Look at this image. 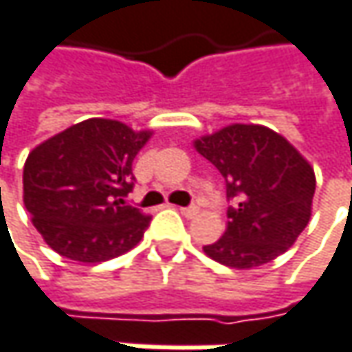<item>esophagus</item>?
Returning a JSON list of instances; mask_svg holds the SVG:
<instances>
[{
  "label": "esophagus",
  "instance_id": "esophagus-1",
  "mask_svg": "<svg viewBox=\"0 0 352 352\" xmlns=\"http://www.w3.org/2000/svg\"><path fill=\"white\" fill-rule=\"evenodd\" d=\"M198 210H200V206H197V204H190V206H180V212H182L184 217H188V219L197 217Z\"/></svg>",
  "mask_w": 352,
  "mask_h": 352
}]
</instances>
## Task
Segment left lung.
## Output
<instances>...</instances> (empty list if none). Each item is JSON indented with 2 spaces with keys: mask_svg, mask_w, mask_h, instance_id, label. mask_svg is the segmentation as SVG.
<instances>
[{
  "mask_svg": "<svg viewBox=\"0 0 352 352\" xmlns=\"http://www.w3.org/2000/svg\"><path fill=\"white\" fill-rule=\"evenodd\" d=\"M225 178L227 231L204 253L235 270L270 263L287 251L310 221L316 178L286 138L261 125H229L195 142Z\"/></svg>",
  "mask_w": 352,
  "mask_h": 352,
  "instance_id": "obj_1",
  "label": "left lung"
}]
</instances>
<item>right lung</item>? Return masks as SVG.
I'll return each mask as SVG.
<instances>
[{"mask_svg": "<svg viewBox=\"0 0 352 352\" xmlns=\"http://www.w3.org/2000/svg\"><path fill=\"white\" fill-rule=\"evenodd\" d=\"M150 131L121 121L87 119L32 150L23 166V204L34 227L72 261L113 259L144 237L150 217L123 198L131 164Z\"/></svg>", "mask_w": 352, "mask_h": 352, "instance_id": "obj_1", "label": "right lung"}]
</instances>
